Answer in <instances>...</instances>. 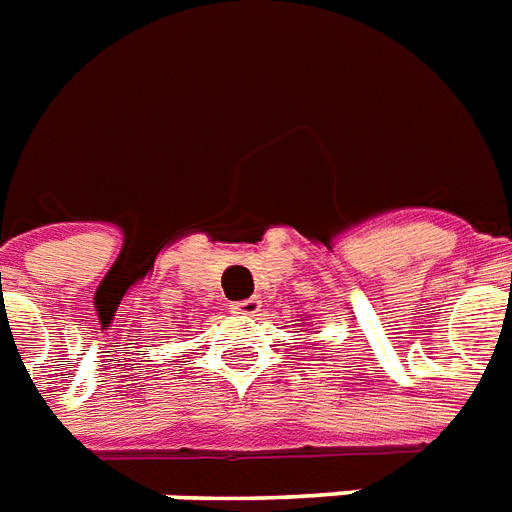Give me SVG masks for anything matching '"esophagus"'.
I'll list each match as a JSON object with an SVG mask.
<instances>
[{"instance_id":"esophagus-1","label":"esophagus","mask_w":512,"mask_h":512,"mask_svg":"<svg viewBox=\"0 0 512 512\" xmlns=\"http://www.w3.org/2000/svg\"><path fill=\"white\" fill-rule=\"evenodd\" d=\"M260 308H263V305H260V300H257V297H249V300H236V303H231V313H244V316H255Z\"/></svg>"}]
</instances>
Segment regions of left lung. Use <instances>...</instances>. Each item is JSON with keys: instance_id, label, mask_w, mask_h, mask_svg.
<instances>
[{"instance_id": "1", "label": "left lung", "mask_w": 512, "mask_h": 512, "mask_svg": "<svg viewBox=\"0 0 512 512\" xmlns=\"http://www.w3.org/2000/svg\"><path fill=\"white\" fill-rule=\"evenodd\" d=\"M305 319H308V316H305Z\"/></svg>"}]
</instances>
